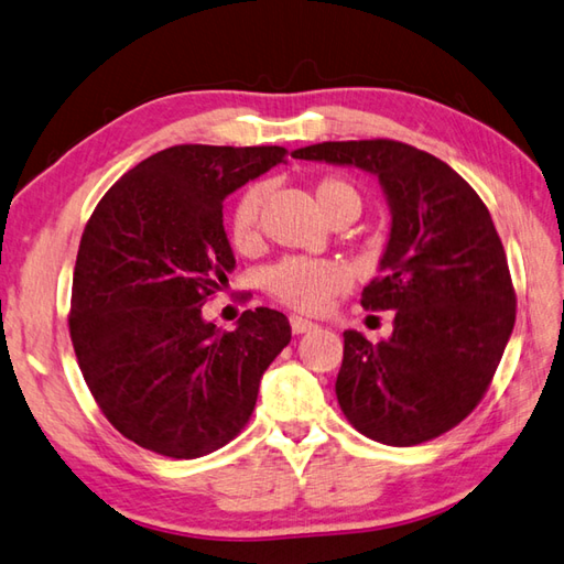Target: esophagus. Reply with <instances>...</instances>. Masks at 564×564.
Wrapping results in <instances>:
<instances>
[{
	"label": "esophagus",
	"mask_w": 564,
	"mask_h": 564,
	"mask_svg": "<svg viewBox=\"0 0 564 564\" xmlns=\"http://www.w3.org/2000/svg\"><path fill=\"white\" fill-rule=\"evenodd\" d=\"M290 323H292V330H294L296 335H302V333H311V330H316V328H318V325H316L314 321L302 318V316H292V318H290Z\"/></svg>",
	"instance_id": "obj_1"
}]
</instances>
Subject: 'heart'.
I'll list each match as a JSON object with an SVG mask.
<instances>
[{"label":"heart","instance_id":"b5f03b06","mask_svg":"<svg viewBox=\"0 0 564 564\" xmlns=\"http://www.w3.org/2000/svg\"><path fill=\"white\" fill-rule=\"evenodd\" d=\"M316 205L321 215L328 219L335 212L343 209H361V199L352 185L337 178H325L316 185ZM265 191L260 185L246 191L239 203L231 212V241L239 248H250L258 241L260 227V209ZM347 284V272L343 265L333 260H316V258H290L282 260L268 272V290L280 299L302 311H321L325 302L340 292Z\"/></svg>","mask_w":564,"mask_h":564}]
</instances>
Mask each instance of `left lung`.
<instances>
[{
  "label": "left lung",
  "instance_id": "left-lung-1",
  "mask_svg": "<svg viewBox=\"0 0 564 564\" xmlns=\"http://www.w3.org/2000/svg\"><path fill=\"white\" fill-rule=\"evenodd\" d=\"M292 156L371 173L391 209L381 278L361 306L393 311V333L379 343L343 333L335 393L345 417L388 446L456 427L485 395L517 318L490 212L452 166L403 142H323Z\"/></svg>",
  "mask_w": 564,
  "mask_h": 564
}]
</instances>
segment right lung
Listing matches in <instances>:
<instances>
[{"label":"right lung","mask_w":564,"mask_h":564,"mask_svg":"<svg viewBox=\"0 0 564 564\" xmlns=\"http://www.w3.org/2000/svg\"><path fill=\"white\" fill-rule=\"evenodd\" d=\"M282 147L181 144L144 159L86 224L72 280L69 335L84 381L130 442L199 458L239 434L260 379L292 340L260 306L231 333L205 321L207 296L234 272L227 195L278 164Z\"/></svg>","instance_id":"obj_1"}]
</instances>
